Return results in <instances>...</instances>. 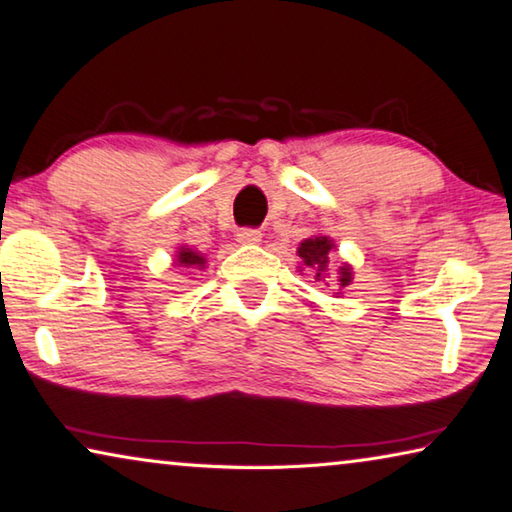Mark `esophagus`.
Returning <instances> with one entry per match:
<instances>
[{
	"label": "esophagus",
	"instance_id": "obj_1",
	"mask_svg": "<svg viewBox=\"0 0 512 512\" xmlns=\"http://www.w3.org/2000/svg\"><path fill=\"white\" fill-rule=\"evenodd\" d=\"M237 241L241 243V246H255V243L262 241V232L250 230V227H246V230L237 232Z\"/></svg>",
	"mask_w": 512,
	"mask_h": 512
}]
</instances>
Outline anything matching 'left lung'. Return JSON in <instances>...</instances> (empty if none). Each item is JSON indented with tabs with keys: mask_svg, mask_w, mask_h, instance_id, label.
I'll list each match as a JSON object with an SVG mask.
<instances>
[{
	"mask_svg": "<svg viewBox=\"0 0 512 512\" xmlns=\"http://www.w3.org/2000/svg\"><path fill=\"white\" fill-rule=\"evenodd\" d=\"M335 241L326 234H314L310 239H303L298 246V257H300V264L296 266L298 271H312V278L314 282H319V285H326L332 287L337 285L339 291L337 296L342 294V289L348 287L353 282V266L351 264H342L337 269V275L330 271V253L335 250Z\"/></svg>",
	"mask_w": 512,
	"mask_h": 512,
	"instance_id": "left-lung-1",
	"label": "left lung"
}]
</instances>
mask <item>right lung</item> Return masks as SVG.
<instances>
[{"label": "right lung", "instance_id": "right-lung-1", "mask_svg": "<svg viewBox=\"0 0 512 512\" xmlns=\"http://www.w3.org/2000/svg\"><path fill=\"white\" fill-rule=\"evenodd\" d=\"M173 266H184V269H198L202 271L207 266V257L198 253V250H193L182 243V246H177L175 255H173Z\"/></svg>", "mask_w": 512, "mask_h": 512}]
</instances>
